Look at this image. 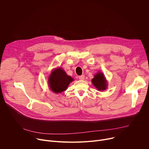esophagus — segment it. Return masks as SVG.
I'll list each match as a JSON object with an SVG mask.
<instances>
[{
  "label": "esophagus",
  "mask_w": 149,
  "mask_h": 149,
  "mask_svg": "<svg viewBox=\"0 0 149 149\" xmlns=\"http://www.w3.org/2000/svg\"><path fill=\"white\" fill-rule=\"evenodd\" d=\"M78 78H79V79L80 80H83V79H84V75H81V76H79Z\"/></svg>",
  "instance_id": "obj_1"
}]
</instances>
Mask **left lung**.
Here are the masks:
<instances>
[{
    "label": "left lung",
    "mask_w": 149,
    "mask_h": 149,
    "mask_svg": "<svg viewBox=\"0 0 149 149\" xmlns=\"http://www.w3.org/2000/svg\"><path fill=\"white\" fill-rule=\"evenodd\" d=\"M93 86L98 90V91H104L107 88L108 83L104 74L99 71L94 75L91 80Z\"/></svg>",
    "instance_id": "left-lung-1"
}]
</instances>
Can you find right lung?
I'll return each mask as SVG.
<instances>
[{
    "instance_id": "right-lung-1",
    "label": "right lung",
    "mask_w": 149,
    "mask_h": 149,
    "mask_svg": "<svg viewBox=\"0 0 149 149\" xmlns=\"http://www.w3.org/2000/svg\"><path fill=\"white\" fill-rule=\"evenodd\" d=\"M72 81H74V78L68 75L65 71L60 67L53 69L48 79L51 90L55 94L65 91Z\"/></svg>"
}]
</instances>
